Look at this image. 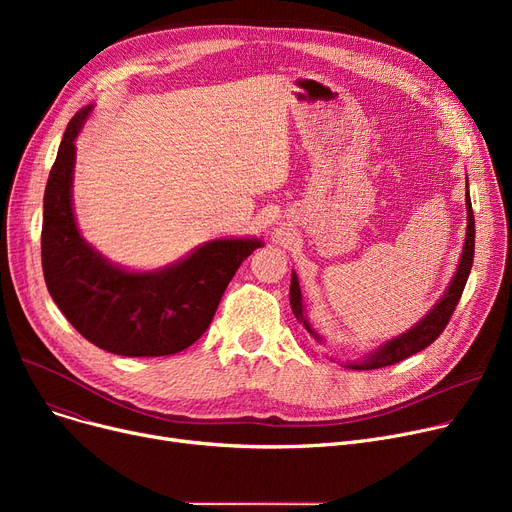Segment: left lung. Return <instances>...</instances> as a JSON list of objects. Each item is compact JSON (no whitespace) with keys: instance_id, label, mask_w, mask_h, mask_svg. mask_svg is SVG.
<instances>
[{"instance_id":"obj_1","label":"left lung","mask_w":512,"mask_h":512,"mask_svg":"<svg viewBox=\"0 0 512 512\" xmlns=\"http://www.w3.org/2000/svg\"><path fill=\"white\" fill-rule=\"evenodd\" d=\"M467 209H469L467 211L469 222H467V240H465V247H463V257H461V263H459V270H456V274H454L448 290L444 292V297L440 299V303L432 311H429L413 330L386 342L382 348H378V351H373L361 365H348V367H353V369H380V367L400 363V361H405L407 357L423 351V348H427L444 332L456 305H459V301H461V294H463L467 278L471 274L473 255H475V218H473L469 191H467ZM290 307H292V313L297 315L301 324L317 338V334L311 330L309 321L303 313L305 311L303 294H301L299 278L294 272H292V282H290Z\"/></svg>"}]
</instances>
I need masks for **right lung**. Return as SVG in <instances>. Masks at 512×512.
<instances>
[{"label":"right lung","instance_id":"right-lung-1","mask_svg":"<svg viewBox=\"0 0 512 512\" xmlns=\"http://www.w3.org/2000/svg\"><path fill=\"white\" fill-rule=\"evenodd\" d=\"M91 107L68 124L53 161L41 230V263L51 299L95 346L122 357L184 351L209 328L232 276L261 240H211L166 270H120L80 236L70 201L74 139Z\"/></svg>","mask_w":512,"mask_h":512}]
</instances>
